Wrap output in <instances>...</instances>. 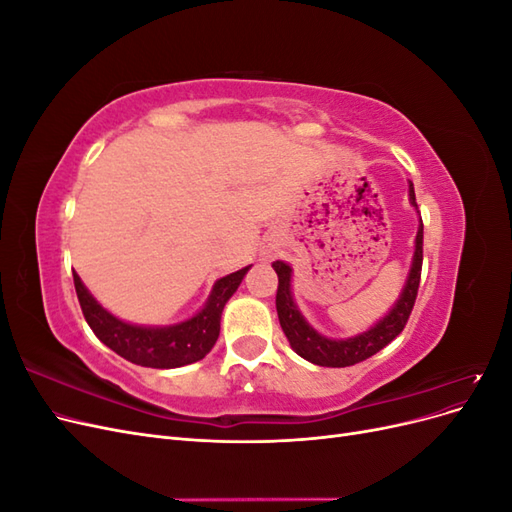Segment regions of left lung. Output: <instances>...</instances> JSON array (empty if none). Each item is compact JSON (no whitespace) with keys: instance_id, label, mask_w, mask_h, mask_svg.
I'll return each instance as SVG.
<instances>
[{"instance_id":"1","label":"left lung","mask_w":512,"mask_h":512,"mask_svg":"<svg viewBox=\"0 0 512 512\" xmlns=\"http://www.w3.org/2000/svg\"><path fill=\"white\" fill-rule=\"evenodd\" d=\"M410 205L416 209V196L414 185L410 183ZM421 215V213H418ZM273 269L277 273V294H275V307L277 318H280L282 331L286 333L292 350L305 361L320 365V367H350L361 363L369 356L380 352L384 346H389L393 339L404 331L406 322L412 314V307L416 301L418 284H421V269H423V220L418 224L416 232V245L412 256V267L408 273V280L404 290H401L397 303L382 320H378L369 331L354 335L348 339H329L320 335L316 329L307 324V320L301 316L299 307L292 301L290 292V280L292 269L282 260L273 262Z\"/></svg>"}]
</instances>
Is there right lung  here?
Masks as SVG:
<instances>
[{
  "label": "right lung",
  "mask_w": 512,
  "mask_h": 512,
  "mask_svg": "<svg viewBox=\"0 0 512 512\" xmlns=\"http://www.w3.org/2000/svg\"><path fill=\"white\" fill-rule=\"evenodd\" d=\"M250 267H243L215 282L205 307L190 320L173 324V327H136V324L115 318L91 297L81 277L74 271L72 273L83 316L104 346L134 365L173 369L205 359L207 352L215 346L224 305L235 294Z\"/></svg>",
  "instance_id": "add662e5"
}]
</instances>
